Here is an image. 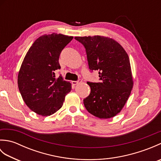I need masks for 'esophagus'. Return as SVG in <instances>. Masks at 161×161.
<instances>
[{
  "label": "esophagus",
  "mask_w": 161,
  "mask_h": 161,
  "mask_svg": "<svg viewBox=\"0 0 161 161\" xmlns=\"http://www.w3.org/2000/svg\"><path fill=\"white\" fill-rule=\"evenodd\" d=\"M81 80H79L77 81H72V84H73V85H74V86H75V85L81 83Z\"/></svg>",
  "instance_id": "esophagus-1"
}]
</instances>
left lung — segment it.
<instances>
[{
  "label": "left lung",
  "mask_w": 161,
  "mask_h": 161,
  "mask_svg": "<svg viewBox=\"0 0 161 161\" xmlns=\"http://www.w3.org/2000/svg\"><path fill=\"white\" fill-rule=\"evenodd\" d=\"M86 49L88 67L98 70L100 82L88 81L91 93L84 99L86 110L95 117H114L124 107L133 88L129 58L114 39L103 36H75Z\"/></svg>",
  "instance_id": "8db88e82"
}]
</instances>
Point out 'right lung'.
I'll use <instances>...</instances> for the list:
<instances>
[{"instance_id":"1","label":"right lung","mask_w":161,"mask_h":161,"mask_svg":"<svg viewBox=\"0 0 161 161\" xmlns=\"http://www.w3.org/2000/svg\"><path fill=\"white\" fill-rule=\"evenodd\" d=\"M73 36L53 33L39 37L24 58L18 75V86L26 105L42 116L57 112L71 91V84L55 77L60 69L61 52Z\"/></svg>"}]
</instances>
